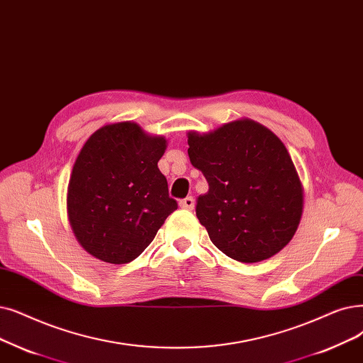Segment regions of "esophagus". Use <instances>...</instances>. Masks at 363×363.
Masks as SVG:
<instances>
[{"label": "esophagus", "mask_w": 363, "mask_h": 363, "mask_svg": "<svg viewBox=\"0 0 363 363\" xmlns=\"http://www.w3.org/2000/svg\"><path fill=\"white\" fill-rule=\"evenodd\" d=\"M179 208L186 209V211H191L194 208V199L193 197H186L184 200L179 201Z\"/></svg>", "instance_id": "obj_1"}]
</instances>
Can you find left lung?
<instances>
[{"label":"left lung","mask_w":363,"mask_h":363,"mask_svg":"<svg viewBox=\"0 0 363 363\" xmlns=\"http://www.w3.org/2000/svg\"><path fill=\"white\" fill-rule=\"evenodd\" d=\"M186 136L190 162L209 184L196 213L212 243L246 264L276 255L294 238L304 208V188L285 144L250 118Z\"/></svg>","instance_id":"obj_1"}]
</instances>
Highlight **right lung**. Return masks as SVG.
Returning <instances> with one entry per match:
<instances>
[{
  "label": "right lung",
  "mask_w": 363,
  "mask_h": 363,
  "mask_svg": "<svg viewBox=\"0 0 363 363\" xmlns=\"http://www.w3.org/2000/svg\"><path fill=\"white\" fill-rule=\"evenodd\" d=\"M166 147L164 136L133 121L106 124L87 139L67 196L71 230L87 254L109 264L133 261L178 208L157 166Z\"/></svg>",
  "instance_id": "obj_1"
}]
</instances>
